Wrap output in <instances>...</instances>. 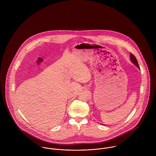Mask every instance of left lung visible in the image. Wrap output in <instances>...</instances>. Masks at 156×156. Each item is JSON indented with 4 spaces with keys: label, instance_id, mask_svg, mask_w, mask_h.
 <instances>
[{
    "label": "left lung",
    "instance_id": "8db88e82",
    "mask_svg": "<svg viewBox=\"0 0 156 156\" xmlns=\"http://www.w3.org/2000/svg\"><path fill=\"white\" fill-rule=\"evenodd\" d=\"M130 58L131 61L133 62L134 64L137 67H138L139 68H139V65H138V62H137V59H136V57L134 56L133 55L132 53H130Z\"/></svg>",
    "mask_w": 156,
    "mask_h": 156
}]
</instances>
